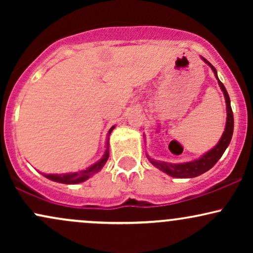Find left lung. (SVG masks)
Instances as JSON below:
<instances>
[{"mask_svg":"<svg viewBox=\"0 0 253 253\" xmlns=\"http://www.w3.org/2000/svg\"><path fill=\"white\" fill-rule=\"evenodd\" d=\"M202 60L206 64H208V65L211 68L214 75H215L217 82H219L220 88H221V90L223 91V95H225L226 109H227V119H226L225 132L222 133L219 143H217L213 149L208 151L207 153H205L202 157H200L199 159H195V161L187 162V163L171 164V163H165V162H161V161H155V159L150 158V157L147 156V159H149L151 163L155 165L156 168H158L159 170H162L163 172L168 173V175L171 177H176V178H193V177L202 175V173H205L206 171L211 169V168L215 165L216 162L221 158V156L223 155V152H225V150L227 149L229 143H231L232 135H233L234 119H233V112H232V108H231V101H229L227 90H226L225 85H223V84L219 81V78H217L215 68H214V66L211 65L207 59H205V58H202Z\"/></svg>","mask_w":253,"mask_h":253,"instance_id":"1","label":"left lung"}]
</instances>
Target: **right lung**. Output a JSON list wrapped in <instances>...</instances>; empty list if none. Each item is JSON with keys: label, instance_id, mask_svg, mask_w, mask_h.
<instances>
[{"label": "right lung", "instance_id": "right-lung-1", "mask_svg": "<svg viewBox=\"0 0 253 253\" xmlns=\"http://www.w3.org/2000/svg\"><path fill=\"white\" fill-rule=\"evenodd\" d=\"M115 126H113L112 128L109 129L108 132V135L112 133V130L114 129ZM107 149H106V152H104V155L102 158L100 159V161L96 162L95 164H92L91 167L86 168L85 170H82V171H78V172H70V173H60V175H58V173H42L43 176L46 177V178L51 179V181L53 182H58V183H64V184H76V183H81V182H84L86 181V179L89 178V177H91L92 175H95V173L98 172L101 169L103 168V165L106 164V162L108 161V157H109V144H108V140H107Z\"/></svg>", "mask_w": 253, "mask_h": 253}]
</instances>
